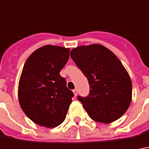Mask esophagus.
Segmentation results:
<instances>
[{
  "label": "esophagus",
  "instance_id": "34e87169",
  "mask_svg": "<svg viewBox=\"0 0 149 149\" xmlns=\"http://www.w3.org/2000/svg\"><path fill=\"white\" fill-rule=\"evenodd\" d=\"M73 93H74V95L77 96V89H74V90H73Z\"/></svg>",
  "mask_w": 149,
  "mask_h": 149
}]
</instances>
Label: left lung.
I'll use <instances>...</instances> for the list:
<instances>
[{
    "instance_id": "obj_1",
    "label": "left lung",
    "mask_w": 149,
    "mask_h": 149,
    "mask_svg": "<svg viewBox=\"0 0 149 149\" xmlns=\"http://www.w3.org/2000/svg\"><path fill=\"white\" fill-rule=\"evenodd\" d=\"M71 58L87 78L89 95L77 96L94 121L111 123L125 113L132 95L130 77L121 61L103 45L78 46Z\"/></svg>"
}]
</instances>
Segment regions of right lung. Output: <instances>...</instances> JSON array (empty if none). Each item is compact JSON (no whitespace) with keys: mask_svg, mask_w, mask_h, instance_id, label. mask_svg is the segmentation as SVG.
<instances>
[{"mask_svg":"<svg viewBox=\"0 0 149 149\" xmlns=\"http://www.w3.org/2000/svg\"><path fill=\"white\" fill-rule=\"evenodd\" d=\"M70 49L45 45L36 49L24 64L19 85V100L33 122L48 128L64 121L73 92L59 72L69 58Z\"/></svg>","mask_w":149,"mask_h":149,"instance_id":"add662e5","label":"right lung"}]
</instances>
